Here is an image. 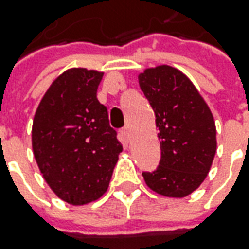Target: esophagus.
Returning a JSON list of instances; mask_svg holds the SVG:
<instances>
[{"instance_id": "1", "label": "esophagus", "mask_w": 249, "mask_h": 249, "mask_svg": "<svg viewBox=\"0 0 249 249\" xmlns=\"http://www.w3.org/2000/svg\"><path fill=\"white\" fill-rule=\"evenodd\" d=\"M121 133V136L124 138L125 141H129V136H131V129H129V125H125L124 128L120 131Z\"/></svg>"}]
</instances>
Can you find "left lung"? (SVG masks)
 <instances>
[{
  "instance_id": "1",
  "label": "left lung",
  "mask_w": 249,
  "mask_h": 249,
  "mask_svg": "<svg viewBox=\"0 0 249 249\" xmlns=\"http://www.w3.org/2000/svg\"><path fill=\"white\" fill-rule=\"evenodd\" d=\"M139 85L154 110L161 144L157 169L142 175L156 193L186 197L204 182L215 157L213 116L193 82L175 67L146 69Z\"/></svg>"
}]
</instances>
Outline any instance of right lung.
I'll list each match as a JSON object with an SVG mask.
<instances>
[{
  "label": "right lung",
  "mask_w": 249,
  "mask_h": 249,
  "mask_svg": "<svg viewBox=\"0 0 249 249\" xmlns=\"http://www.w3.org/2000/svg\"><path fill=\"white\" fill-rule=\"evenodd\" d=\"M103 73L82 67L62 73L41 99L31 131L33 153L52 192L71 205L107 190L123 151L106 106L96 98Z\"/></svg>",
  "instance_id": "1"
}]
</instances>
